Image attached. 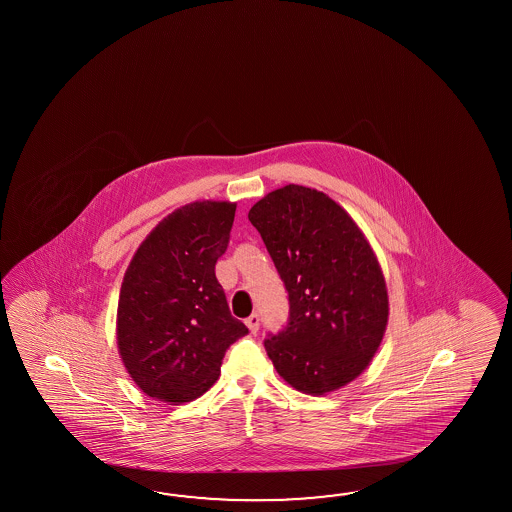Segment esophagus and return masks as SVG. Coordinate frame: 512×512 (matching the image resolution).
<instances>
[{"mask_svg": "<svg viewBox=\"0 0 512 512\" xmlns=\"http://www.w3.org/2000/svg\"><path fill=\"white\" fill-rule=\"evenodd\" d=\"M245 324L251 329V333H258V329H260V316L256 315V313H252V315L245 320Z\"/></svg>", "mask_w": 512, "mask_h": 512, "instance_id": "obj_1", "label": "esophagus"}]
</instances>
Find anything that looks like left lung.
<instances>
[{"mask_svg":"<svg viewBox=\"0 0 512 512\" xmlns=\"http://www.w3.org/2000/svg\"><path fill=\"white\" fill-rule=\"evenodd\" d=\"M289 294V320L263 346L298 392L324 395L357 379L381 346L388 293L381 265L348 212L287 185L249 210Z\"/></svg>","mask_w":512,"mask_h":512,"instance_id":"1","label":"left lung"}]
</instances>
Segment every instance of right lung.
<instances>
[{
    "label": "right lung",
    "instance_id": "obj_1",
    "mask_svg": "<svg viewBox=\"0 0 512 512\" xmlns=\"http://www.w3.org/2000/svg\"><path fill=\"white\" fill-rule=\"evenodd\" d=\"M236 205L196 201L164 218L135 252L120 287L117 344L131 379L166 403L218 381L227 349L249 333L230 315L216 263Z\"/></svg>",
    "mask_w": 512,
    "mask_h": 512
}]
</instances>
